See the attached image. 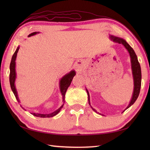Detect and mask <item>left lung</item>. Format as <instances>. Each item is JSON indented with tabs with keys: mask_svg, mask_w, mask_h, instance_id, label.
Here are the masks:
<instances>
[{
	"mask_svg": "<svg viewBox=\"0 0 150 150\" xmlns=\"http://www.w3.org/2000/svg\"><path fill=\"white\" fill-rule=\"evenodd\" d=\"M110 38L111 40L113 41V42H117L119 44H122V45H124V46L126 47V50H128V52H129V55H130V58H131L132 73H133V82H134V89H133V93L132 95V98L131 99V101H130V103L128 106V107H127L126 109L123 111V112H124V111L128 109V108H129L130 106H132V105L134 104V103L136 101V100L137 99V98L139 97L140 90H141V78H142L141 66H140V64H139V62L138 61V59H137V57L134 50H133L132 47L126 42V41L125 40L121 39V38L114 37L113 35H110ZM86 91H87L88 95L89 104L90 105V94H89V92L87 90H86ZM91 108L94 111L97 112V111L95 110L94 108H93L92 107H91ZM100 115H102V114H100Z\"/></svg>",
	"mask_w": 150,
	"mask_h": 150,
	"instance_id": "obj_1",
	"label": "left lung"
}]
</instances>
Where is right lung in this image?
Masks as SVG:
<instances>
[{"label":"right lung","instance_id":"right-lung-1","mask_svg":"<svg viewBox=\"0 0 150 150\" xmlns=\"http://www.w3.org/2000/svg\"><path fill=\"white\" fill-rule=\"evenodd\" d=\"M37 33L38 32H33L32 33L30 34L29 35H28V37L33 36V35H34L37 34ZM18 50H19V46L17 47V50H16L15 52L14 53L13 55L12 58H11L10 66H9V69H10V73H9V82H10L11 90H12L13 92V93H14L15 96L16 97V99H17V101L19 103L20 100H19V99H18L17 91V90H16L15 85V79H16L15 60H16V57H17V55ZM75 75V71H74V70H72V71H71L69 73H68V74L65 75L61 79H60V82H59V86H60V92H61V94L62 95V99H63L62 100L64 102V98H65L66 92L67 90H68V88L70 84H71V82L72 81V79H73V77H74ZM63 105L64 104H62V106H60L58 110H57L56 111H53V113H49V114H40V113H31V114L33 115L34 116L38 117H42V118L52 117L53 116L56 115L57 114H58L59 113V111H60V110H61L62 107H63ZM22 108L24 109V108Z\"/></svg>","mask_w":150,"mask_h":150}]
</instances>
